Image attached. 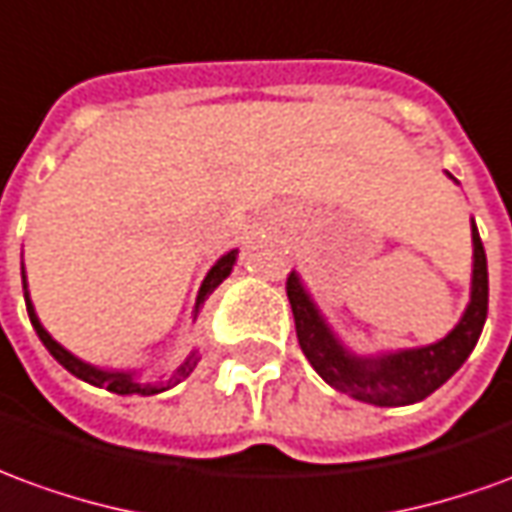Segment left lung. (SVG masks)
I'll return each instance as SVG.
<instances>
[{
  "label": "left lung",
  "mask_w": 512,
  "mask_h": 512,
  "mask_svg": "<svg viewBox=\"0 0 512 512\" xmlns=\"http://www.w3.org/2000/svg\"><path fill=\"white\" fill-rule=\"evenodd\" d=\"M471 241H474L471 302L455 330L430 346L388 352L380 357L352 355L318 313L316 302L305 291L299 274L291 271L285 291L296 321V338L310 366L318 371V377L335 391L377 407L413 405L427 399L432 391H438L474 352L488 318V260L477 224H471Z\"/></svg>",
  "instance_id": "8db88e82"
}]
</instances>
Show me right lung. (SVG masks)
<instances>
[{"label":"right lung","mask_w":512,"mask_h":512,"mask_svg":"<svg viewBox=\"0 0 512 512\" xmlns=\"http://www.w3.org/2000/svg\"><path fill=\"white\" fill-rule=\"evenodd\" d=\"M235 249L232 252H227V255L221 257L216 266L207 271L205 282H202V288H199V296H196V310L194 316L199 313V307H202V302H205L210 293L219 288L221 282L230 277L232 266H235ZM21 277H24V268H21ZM24 302H27V313H30V321L32 327H35V332H38V338L44 341V346L49 349V355L55 357L60 366L66 368V371H71L74 377H80V380H85L88 385H96V388H107V391L113 393H121V396H132V393H138V396H152V393H160L166 391V388H171V385H177L180 380H185L191 371L196 368V363H199V357H196V352H191V355L185 357V363H182L174 374H171L169 382H144L138 380L132 371H105V368H96L91 366V363H85V360H80V357H74L69 352V349H63L60 343L49 335V332L41 327V321H38V316H35V307H32L30 302V293H27V282H24Z\"/></svg>","instance_id":"obj_1"}]
</instances>
